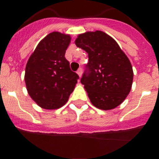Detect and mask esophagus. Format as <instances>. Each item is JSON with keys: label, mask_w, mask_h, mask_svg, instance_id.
Here are the masks:
<instances>
[{"label": "esophagus", "mask_w": 159, "mask_h": 159, "mask_svg": "<svg viewBox=\"0 0 159 159\" xmlns=\"http://www.w3.org/2000/svg\"><path fill=\"white\" fill-rule=\"evenodd\" d=\"M76 73H77V74H78L79 77H80V78L81 75H82V68H79V69L77 70Z\"/></svg>", "instance_id": "esophagus-1"}]
</instances>
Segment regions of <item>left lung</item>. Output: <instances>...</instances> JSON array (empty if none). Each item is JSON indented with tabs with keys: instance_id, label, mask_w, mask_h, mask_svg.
<instances>
[{
	"instance_id": "8db88e82",
	"label": "left lung",
	"mask_w": 159,
	"mask_h": 159,
	"mask_svg": "<svg viewBox=\"0 0 159 159\" xmlns=\"http://www.w3.org/2000/svg\"><path fill=\"white\" fill-rule=\"evenodd\" d=\"M75 43L88 54V71L81 84L91 102L102 111L117 107L129 95L133 83L134 72L127 55L102 31L79 34Z\"/></svg>"
}]
</instances>
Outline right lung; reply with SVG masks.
<instances>
[{"label": "right lung", "instance_id": "add662e5", "mask_svg": "<svg viewBox=\"0 0 159 159\" xmlns=\"http://www.w3.org/2000/svg\"><path fill=\"white\" fill-rule=\"evenodd\" d=\"M71 40L69 34L51 32L39 42L28 60L25 74L28 93L43 109L64 106L75 88L79 76L64 57Z\"/></svg>", "mask_w": 159, "mask_h": 159}]
</instances>
